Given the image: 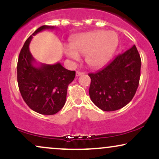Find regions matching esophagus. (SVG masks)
I'll use <instances>...</instances> for the list:
<instances>
[{
	"instance_id": "1",
	"label": "esophagus",
	"mask_w": 159,
	"mask_h": 159,
	"mask_svg": "<svg viewBox=\"0 0 159 159\" xmlns=\"http://www.w3.org/2000/svg\"><path fill=\"white\" fill-rule=\"evenodd\" d=\"M84 74V72H79V71H78V72H76V76H77V77H78V76H81V75H82Z\"/></svg>"
}]
</instances>
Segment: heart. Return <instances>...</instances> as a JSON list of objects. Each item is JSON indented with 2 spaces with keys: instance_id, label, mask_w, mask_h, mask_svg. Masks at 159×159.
<instances>
[{
  "instance_id": "b5f03b06",
  "label": "heart",
  "mask_w": 159,
  "mask_h": 159,
  "mask_svg": "<svg viewBox=\"0 0 159 159\" xmlns=\"http://www.w3.org/2000/svg\"><path fill=\"white\" fill-rule=\"evenodd\" d=\"M118 44L114 31L95 30L80 34L64 48V54L72 60L78 61L79 55H85V61L92 68H100L110 61Z\"/></svg>"
}]
</instances>
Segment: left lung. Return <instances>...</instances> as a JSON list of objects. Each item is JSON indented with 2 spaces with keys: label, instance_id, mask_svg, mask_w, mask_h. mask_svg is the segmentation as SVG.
I'll list each match as a JSON object with an SVG mask.
<instances>
[{
  "label": "left lung",
  "instance_id": "1",
  "mask_svg": "<svg viewBox=\"0 0 159 159\" xmlns=\"http://www.w3.org/2000/svg\"><path fill=\"white\" fill-rule=\"evenodd\" d=\"M141 65L140 55L134 45L118 55L102 70L89 73V94L92 101L107 112L126 106L139 87Z\"/></svg>",
  "mask_w": 159,
  "mask_h": 159
}]
</instances>
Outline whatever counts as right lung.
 Returning a JSON list of instances; mask_svg holds the SVG:
<instances>
[{"instance_id": "add662e5", "label": "right lung", "mask_w": 159, "mask_h": 159, "mask_svg": "<svg viewBox=\"0 0 159 159\" xmlns=\"http://www.w3.org/2000/svg\"><path fill=\"white\" fill-rule=\"evenodd\" d=\"M55 26L43 25L35 30L24 43L18 57L17 75L20 94L29 107L42 115H54L64 106L68 85L75 72L65 69L61 63H38L30 51L33 36Z\"/></svg>"}]
</instances>
